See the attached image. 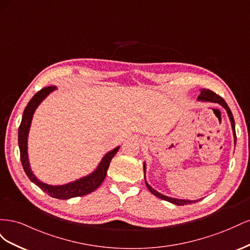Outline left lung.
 <instances>
[{
    "instance_id": "1",
    "label": "left lung",
    "mask_w": 250,
    "mask_h": 250,
    "mask_svg": "<svg viewBox=\"0 0 250 250\" xmlns=\"http://www.w3.org/2000/svg\"><path fill=\"white\" fill-rule=\"evenodd\" d=\"M198 100L199 101H207V102H214V103H219L220 105H222V106L226 109V111H228V115L229 117V120H230V123H231V128H232V132H233V137H234V144H236L237 142V138H236V129H234V120H233V117H232V113L229 107L228 103L225 102V100L223 99L222 97H220L219 95H217L216 93L211 92V90L209 89H201V94L200 96L198 97ZM146 172V165L144 164V173ZM145 183H146V186L148 188V190L152 193L153 195H155L156 197L161 198L163 200H166V201H169L171 203H174L176 204V206H185V204H191V203H194V202H198L199 200H186V199H177V198H171V197H168V196H165L161 193H158L157 191H155L153 188H151L148 183L146 181V177H145Z\"/></svg>"
}]
</instances>
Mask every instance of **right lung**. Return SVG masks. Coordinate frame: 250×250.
Returning <instances> with one entry per match:
<instances>
[{"instance_id": "1", "label": "right lung", "mask_w": 250, "mask_h": 250, "mask_svg": "<svg viewBox=\"0 0 250 250\" xmlns=\"http://www.w3.org/2000/svg\"><path fill=\"white\" fill-rule=\"evenodd\" d=\"M55 88L56 87L54 85L43 87L41 90H39V92L32 97V99L29 101L28 105L24 110V113H22L21 122L19 127V147H20L21 162L22 165V168H24V171L27 174L29 179L37 187H40L43 192H46L53 198L70 199L73 197H79V196L92 193L103 183V180L107 174L110 161L118 152L120 147H117L113 150L109 151L107 154H105L103 160L101 161L99 166H98V168L92 174H89L88 176L80 178L78 180H75L73 183L62 185V186H50L47 184H43L42 181H40V179H37L34 174L32 173L31 168H30L29 160H28L27 140H28L29 128H30V125H31L32 117L36 107L39 106L40 103L44 99V98H46L51 92H53Z\"/></svg>"}]
</instances>
